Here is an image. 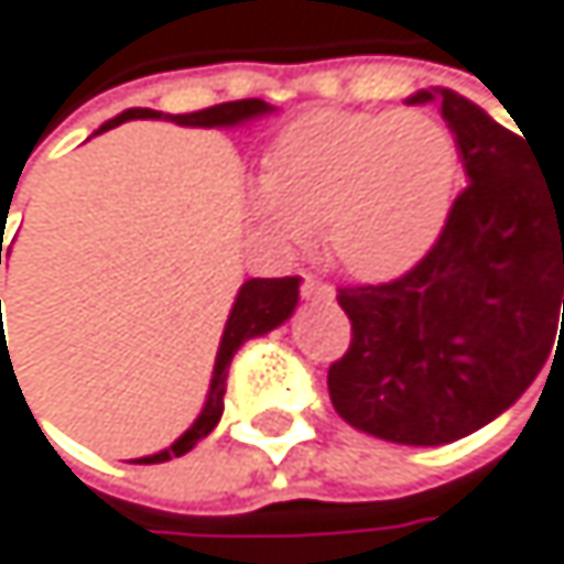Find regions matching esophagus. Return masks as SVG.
I'll use <instances>...</instances> for the list:
<instances>
[{
    "label": "esophagus",
    "mask_w": 564,
    "mask_h": 564,
    "mask_svg": "<svg viewBox=\"0 0 564 564\" xmlns=\"http://www.w3.org/2000/svg\"><path fill=\"white\" fill-rule=\"evenodd\" d=\"M304 280H301V294L307 297V301H330L334 297V288L330 284H324L321 276H314V273H301Z\"/></svg>",
    "instance_id": "esophagus-1"
}]
</instances>
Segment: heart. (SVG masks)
I'll return each instance as SVG.
<instances>
[{
  "label": "heart",
  "instance_id": "obj_1",
  "mask_svg": "<svg viewBox=\"0 0 564 564\" xmlns=\"http://www.w3.org/2000/svg\"><path fill=\"white\" fill-rule=\"evenodd\" d=\"M458 176V137L437 112L327 109L276 137L250 186V214L276 243H304L324 224L347 273L384 280L431 250Z\"/></svg>",
  "mask_w": 564,
  "mask_h": 564
}]
</instances>
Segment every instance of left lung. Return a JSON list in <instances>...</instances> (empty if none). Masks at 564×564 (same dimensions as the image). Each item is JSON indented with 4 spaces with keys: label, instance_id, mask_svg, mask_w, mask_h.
I'll return each instance as SVG.
<instances>
[{
    "label": "left lung",
    "instance_id": "1",
    "mask_svg": "<svg viewBox=\"0 0 564 564\" xmlns=\"http://www.w3.org/2000/svg\"><path fill=\"white\" fill-rule=\"evenodd\" d=\"M431 99L458 137L468 186L408 273L337 291L350 347L327 371L334 411L398 445H448L485 427L564 340V180L539 173L525 133L471 99L408 96Z\"/></svg>",
    "mask_w": 564,
    "mask_h": 564
}]
</instances>
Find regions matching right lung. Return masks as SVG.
Segmentation results:
<instances>
[{"instance_id":"right-lung-1","label":"right lung","mask_w":564,"mask_h":564,"mask_svg":"<svg viewBox=\"0 0 564 564\" xmlns=\"http://www.w3.org/2000/svg\"><path fill=\"white\" fill-rule=\"evenodd\" d=\"M270 109L273 106H267L263 99H237V102H217V106L196 109V112L170 116V123H180V127H237V123H247V119H253V116H267ZM160 116L163 112H156V109H127V112H119L116 119H109V123H102L96 133H106V130H112L119 123H127V119H160ZM297 297H301V276H253V280H247V284L240 288V294H237V301H234V311H230L227 327H224V337H220V350H217V365H214L210 394H207L204 411L196 414V421L173 441L166 452H156L150 458H140L143 465H160V462H170V458L186 455L196 445V441H204L217 427V421L224 414L227 371H230L234 354L240 350L243 340L260 337V334H267V330L284 324L294 314Z\"/></svg>"}]
</instances>
